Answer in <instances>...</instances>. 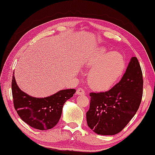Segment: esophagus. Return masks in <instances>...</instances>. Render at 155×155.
I'll return each instance as SVG.
<instances>
[{
  "instance_id": "esophagus-1",
  "label": "esophagus",
  "mask_w": 155,
  "mask_h": 155,
  "mask_svg": "<svg viewBox=\"0 0 155 155\" xmlns=\"http://www.w3.org/2000/svg\"><path fill=\"white\" fill-rule=\"evenodd\" d=\"M84 90L82 88H78L77 91V95H84Z\"/></svg>"
}]
</instances>
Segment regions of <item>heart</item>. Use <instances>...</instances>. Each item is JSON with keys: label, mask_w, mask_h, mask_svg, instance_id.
Here are the masks:
<instances>
[{"label": "heart", "mask_w": 155, "mask_h": 155, "mask_svg": "<svg viewBox=\"0 0 155 155\" xmlns=\"http://www.w3.org/2000/svg\"><path fill=\"white\" fill-rule=\"evenodd\" d=\"M125 64L121 53L99 48L86 63V67L92 69L88 75L89 84L96 90L108 88L120 76Z\"/></svg>", "instance_id": "heart-1"}]
</instances>
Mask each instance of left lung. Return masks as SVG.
<instances>
[{
	"instance_id": "8db88e82",
	"label": "left lung",
	"mask_w": 155,
	"mask_h": 155,
	"mask_svg": "<svg viewBox=\"0 0 155 155\" xmlns=\"http://www.w3.org/2000/svg\"><path fill=\"white\" fill-rule=\"evenodd\" d=\"M143 73L137 58L133 57L120 81L102 92H91L86 112L88 126L94 133L113 135L126 126L138 110L143 96Z\"/></svg>"
}]
</instances>
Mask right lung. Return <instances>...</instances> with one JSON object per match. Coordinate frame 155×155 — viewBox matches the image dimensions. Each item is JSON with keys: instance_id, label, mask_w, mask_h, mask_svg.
Instances as JSON below:
<instances>
[{"instance_id": "1", "label": "right lung", "mask_w": 155, "mask_h": 155, "mask_svg": "<svg viewBox=\"0 0 155 155\" xmlns=\"http://www.w3.org/2000/svg\"><path fill=\"white\" fill-rule=\"evenodd\" d=\"M14 74L12 81L13 103L20 117L31 127L39 130L55 127L61 118L64 104L73 96L76 90H62L45 98H35L21 91Z\"/></svg>"}]
</instances>
